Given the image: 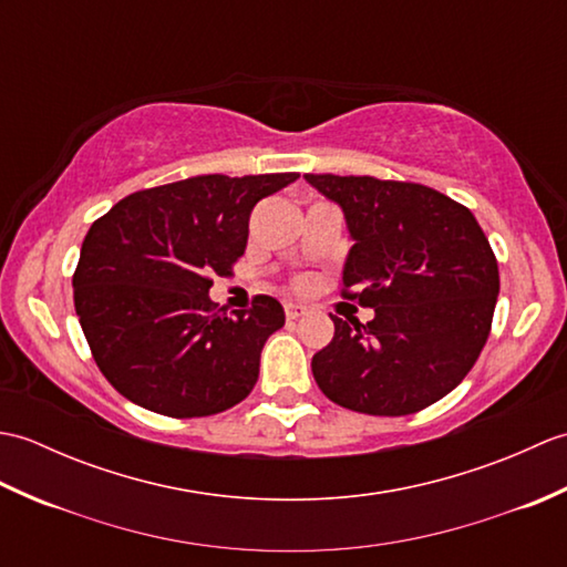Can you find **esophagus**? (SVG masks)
I'll list each match as a JSON object with an SVG mask.
<instances>
[{"mask_svg": "<svg viewBox=\"0 0 567 567\" xmlns=\"http://www.w3.org/2000/svg\"><path fill=\"white\" fill-rule=\"evenodd\" d=\"M305 315H307V307L297 305V302H287L285 305V317L287 319H299V317H305Z\"/></svg>", "mask_w": 567, "mask_h": 567, "instance_id": "1", "label": "esophagus"}]
</instances>
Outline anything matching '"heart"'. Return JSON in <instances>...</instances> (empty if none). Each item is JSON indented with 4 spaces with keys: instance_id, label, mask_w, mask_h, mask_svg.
<instances>
[{
    "instance_id": "heart-1",
    "label": "heart",
    "mask_w": 567,
    "mask_h": 567,
    "mask_svg": "<svg viewBox=\"0 0 567 567\" xmlns=\"http://www.w3.org/2000/svg\"><path fill=\"white\" fill-rule=\"evenodd\" d=\"M309 285H311V282H309V277H299V280H297V287H299V290H307Z\"/></svg>"
}]
</instances>
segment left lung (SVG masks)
<instances>
[{
  "instance_id": "obj_1",
  "label": "left lung",
  "mask_w": 567,
  "mask_h": 567,
  "mask_svg": "<svg viewBox=\"0 0 567 567\" xmlns=\"http://www.w3.org/2000/svg\"><path fill=\"white\" fill-rule=\"evenodd\" d=\"M355 240L343 297L375 319L333 317L311 358L319 390L360 414L406 416L455 390L487 343L499 295L497 258L467 207L426 185L370 175H311Z\"/></svg>"
}]
</instances>
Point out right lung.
Returning a JSON list of instances; mask_svg holds the SVG:
<instances>
[{"label":"right lung","mask_w":567,"mask_h":567,"mask_svg":"<svg viewBox=\"0 0 567 567\" xmlns=\"http://www.w3.org/2000/svg\"><path fill=\"white\" fill-rule=\"evenodd\" d=\"M297 177H187L134 192L90 226L72 275L75 311L118 394L173 419L246 400L285 309L258 295L226 315L209 299L212 277H228L244 256L252 207Z\"/></svg>","instance_id":"right-lung-1"}]
</instances>
